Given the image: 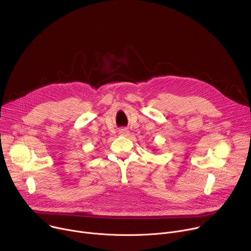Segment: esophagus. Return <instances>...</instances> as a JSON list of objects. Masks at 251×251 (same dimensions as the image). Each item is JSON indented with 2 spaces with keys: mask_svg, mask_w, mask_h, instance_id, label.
I'll return each mask as SVG.
<instances>
[{
  "mask_svg": "<svg viewBox=\"0 0 251 251\" xmlns=\"http://www.w3.org/2000/svg\"><path fill=\"white\" fill-rule=\"evenodd\" d=\"M119 134L122 135V136H127L129 134V131L126 129V128H121L119 130Z\"/></svg>",
  "mask_w": 251,
  "mask_h": 251,
  "instance_id": "1",
  "label": "esophagus"
}]
</instances>
